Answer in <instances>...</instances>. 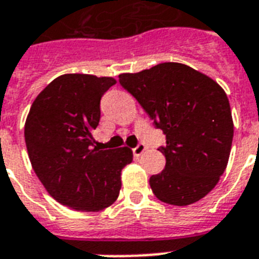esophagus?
Wrapping results in <instances>:
<instances>
[{"label": "esophagus", "mask_w": 259, "mask_h": 259, "mask_svg": "<svg viewBox=\"0 0 259 259\" xmlns=\"http://www.w3.org/2000/svg\"><path fill=\"white\" fill-rule=\"evenodd\" d=\"M145 150H146V145H144V144H138V145L133 149V154L136 156V157H140Z\"/></svg>", "instance_id": "34e87169"}]
</instances>
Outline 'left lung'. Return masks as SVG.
Segmentation results:
<instances>
[{
	"instance_id": "obj_1",
	"label": "left lung",
	"mask_w": 259,
	"mask_h": 259,
	"mask_svg": "<svg viewBox=\"0 0 259 259\" xmlns=\"http://www.w3.org/2000/svg\"><path fill=\"white\" fill-rule=\"evenodd\" d=\"M119 83L165 134V169L149 179L158 200L188 205L212 191L225 172L234 123L225 90L181 63H161Z\"/></svg>"
}]
</instances>
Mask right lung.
I'll return each instance as SVG.
<instances>
[{"instance_id":"1","label":"right lung","mask_w":259,"mask_h":259,"mask_svg":"<svg viewBox=\"0 0 259 259\" xmlns=\"http://www.w3.org/2000/svg\"><path fill=\"white\" fill-rule=\"evenodd\" d=\"M117 80L66 74L48 84L26 117V149L47 192L76 211L95 212L117 200L121 172L133 160L127 146L101 150L93 130L101 119V98Z\"/></svg>"}]
</instances>
